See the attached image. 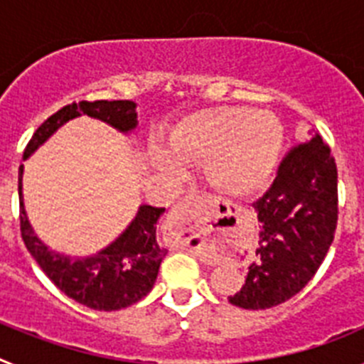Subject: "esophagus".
<instances>
[{
    "instance_id": "esophagus-1",
    "label": "esophagus",
    "mask_w": 364,
    "mask_h": 364,
    "mask_svg": "<svg viewBox=\"0 0 364 364\" xmlns=\"http://www.w3.org/2000/svg\"><path fill=\"white\" fill-rule=\"evenodd\" d=\"M195 208H197V197L189 195V197L182 198L178 204H175V208L171 210V215L167 218L169 228L175 230L184 242H188L189 235L193 233V210ZM186 234L188 235V237H185Z\"/></svg>"
}]
</instances>
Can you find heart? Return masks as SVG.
<instances>
[{
  "label": "heart",
  "instance_id": "1",
  "mask_svg": "<svg viewBox=\"0 0 364 364\" xmlns=\"http://www.w3.org/2000/svg\"><path fill=\"white\" fill-rule=\"evenodd\" d=\"M284 144V127L269 112L250 107H215L193 112L173 127L169 151L186 166L205 164V175L218 193L250 198L268 184ZM164 151L154 162L169 175H180L178 164Z\"/></svg>",
  "mask_w": 364,
  "mask_h": 364
}]
</instances>
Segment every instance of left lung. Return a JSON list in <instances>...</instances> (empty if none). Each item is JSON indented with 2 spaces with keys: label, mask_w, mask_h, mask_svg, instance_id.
<instances>
[{
  "label": "left lung",
  "mask_w": 364,
  "mask_h": 364,
  "mask_svg": "<svg viewBox=\"0 0 364 364\" xmlns=\"http://www.w3.org/2000/svg\"><path fill=\"white\" fill-rule=\"evenodd\" d=\"M253 208L260 222L259 247L246 282L228 301L244 310H266L297 295L333 242L337 167L319 134L291 147Z\"/></svg>",
  "instance_id": "obj_1"
}]
</instances>
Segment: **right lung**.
I'll list each match as a JSON object with an SVG mask.
<instances>
[{
  "instance_id": "1",
  "label": "right lung",
  "mask_w": 364,
  "mask_h": 364,
  "mask_svg": "<svg viewBox=\"0 0 364 364\" xmlns=\"http://www.w3.org/2000/svg\"><path fill=\"white\" fill-rule=\"evenodd\" d=\"M80 114L102 120L120 133L136 129V104L131 100H96V102H74L49 117L32 134L27 144L23 160H27L41 144H45L65 122ZM23 164L19 166V226L28 253L34 257L43 273L73 301L100 311H114L127 308L146 297L159 275L162 259L167 250L156 240V222L164 208L142 204L136 217L114 242L102 252L83 259L56 253L45 246L32 231L23 208Z\"/></svg>"
}]
</instances>
